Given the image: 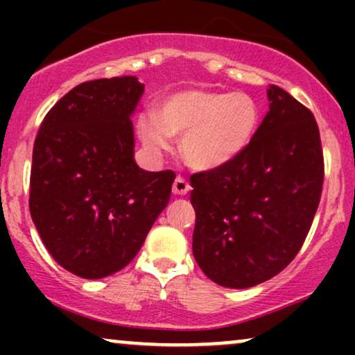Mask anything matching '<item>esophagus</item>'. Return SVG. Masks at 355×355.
<instances>
[{
  "label": "esophagus",
  "mask_w": 355,
  "mask_h": 355,
  "mask_svg": "<svg viewBox=\"0 0 355 355\" xmlns=\"http://www.w3.org/2000/svg\"><path fill=\"white\" fill-rule=\"evenodd\" d=\"M173 193L175 195H187L189 193V190H190V185H189V182L185 180V178H182V177H177L175 178V182H173Z\"/></svg>",
  "instance_id": "esophagus-1"
}]
</instances>
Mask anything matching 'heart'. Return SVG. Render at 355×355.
<instances>
[{
    "instance_id": "1",
    "label": "heart",
    "mask_w": 355,
    "mask_h": 355,
    "mask_svg": "<svg viewBox=\"0 0 355 355\" xmlns=\"http://www.w3.org/2000/svg\"><path fill=\"white\" fill-rule=\"evenodd\" d=\"M259 121V105L247 93L190 88L165 96L158 113H144L138 132L153 153L168 152L173 135H183L185 160L193 168L214 170L245 152Z\"/></svg>"
}]
</instances>
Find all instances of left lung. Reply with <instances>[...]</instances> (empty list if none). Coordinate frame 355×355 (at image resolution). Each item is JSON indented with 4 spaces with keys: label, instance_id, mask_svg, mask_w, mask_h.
<instances>
[{
    "label": "left lung",
    "instance_id": "8db88e82",
    "mask_svg": "<svg viewBox=\"0 0 355 355\" xmlns=\"http://www.w3.org/2000/svg\"><path fill=\"white\" fill-rule=\"evenodd\" d=\"M267 115L234 162L195 173L191 250L203 274L248 288L299 254L320 202L324 157L311 110L270 85Z\"/></svg>",
    "mask_w": 355,
    "mask_h": 355
}]
</instances>
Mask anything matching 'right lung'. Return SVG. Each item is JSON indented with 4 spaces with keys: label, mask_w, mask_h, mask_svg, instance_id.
<instances>
[{
    "label": "right lung",
    "mask_w": 355,
    "mask_h": 355,
    "mask_svg": "<svg viewBox=\"0 0 355 355\" xmlns=\"http://www.w3.org/2000/svg\"><path fill=\"white\" fill-rule=\"evenodd\" d=\"M137 76L87 81L44 116L33 146L30 211L61 267L103 279L128 266L168 205L175 173L135 162Z\"/></svg>",
    "instance_id": "right-lung-1"
}]
</instances>
